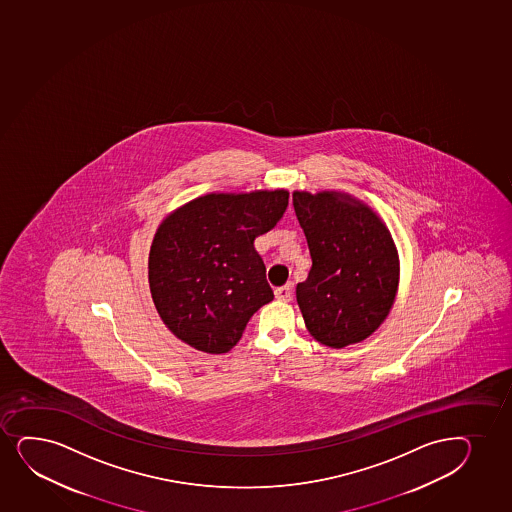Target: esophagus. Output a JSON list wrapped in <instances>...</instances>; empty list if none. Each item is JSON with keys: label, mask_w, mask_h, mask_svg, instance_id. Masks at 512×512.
Segmentation results:
<instances>
[{"label": "esophagus", "mask_w": 512, "mask_h": 512, "mask_svg": "<svg viewBox=\"0 0 512 512\" xmlns=\"http://www.w3.org/2000/svg\"><path fill=\"white\" fill-rule=\"evenodd\" d=\"M275 297L282 302H288L292 299V285H283V287L275 288Z\"/></svg>", "instance_id": "esophagus-1"}]
</instances>
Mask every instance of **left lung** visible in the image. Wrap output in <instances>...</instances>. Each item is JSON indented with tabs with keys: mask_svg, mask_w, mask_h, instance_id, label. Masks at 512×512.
I'll return each mask as SVG.
<instances>
[{
	"mask_svg": "<svg viewBox=\"0 0 512 512\" xmlns=\"http://www.w3.org/2000/svg\"><path fill=\"white\" fill-rule=\"evenodd\" d=\"M295 215L312 266L297 285L309 333L343 348L371 336L388 318L400 282L393 237L377 213L340 191H294Z\"/></svg>",
	"mask_w": 512,
	"mask_h": 512,
	"instance_id": "obj_1",
	"label": "left lung"
}]
</instances>
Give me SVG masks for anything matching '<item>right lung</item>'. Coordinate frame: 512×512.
Returning a JSON list of instances; mask_svg holds the SVG:
<instances>
[{
	"label": "right lung",
	"mask_w": 512,
	"mask_h": 512,
	"mask_svg": "<svg viewBox=\"0 0 512 512\" xmlns=\"http://www.w3.org/2000/svg\"><path fill=\"white\" fill-rule=\"evenodd\" d=\"M288 191L210 193L162 220L148 256L153 304L189 347L227 353L273 300L254 239L278 224Z\"/></svg>",
	"instance_id": "1"
}]
</instances>
